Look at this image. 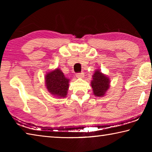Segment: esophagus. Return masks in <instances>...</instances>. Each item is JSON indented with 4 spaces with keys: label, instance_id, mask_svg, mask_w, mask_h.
<instances>
[{
    "label": "esophagus",
    "instance_id": "1",
    "mask_svg": "<svg viewBox=\"0 0 152 152\" xmlns=\"http://www.w3.org/2000/svg\"><path fill=\"white\" fill-rule=\"evenodd\" d=\"M76 76L78 78H84V74L83 72L78 73V74H76Z\"/></svg>",
    "mask_w": 152,
    "mask_h": 152
}]
</instances>
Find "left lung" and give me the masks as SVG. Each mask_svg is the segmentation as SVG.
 Here are the masks:
<instances>
[{
  "label": "left lung",
  "instance_id": "left-lung-1",
  "mask_svg": "<svg viewBox=\"0 0 152 152\" xmlns=\"http://www.w3.org/2000/svg\"><path fill=\"white\" fill-rule=\"evenodd\" d=\"M110 80L108 76L102 73L99 69H96L91 82V85L94 96L97 97L104 96L110 88Z\"/></svg>",
  "mask_w": 152,
  "mask_h": 152
}]
</instances>
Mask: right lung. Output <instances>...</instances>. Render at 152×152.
<instances>
[{
    "label": "right lung",
    "mask_w": 152,
    "mask_h": 152,
    "mask_svg": "<svg viewBox=\"0 0 152 152\" xmlns=\"http://www.w3.org/2000/svg\"><path fill=\"white\" fill-rule=\"evenodd\" d=\"M70 79L64 76L60 68L48 72L45 76V86L48 91L58 98H65L68 94Z\"/></svg>",
    "instance_id": "right-lung-1"
}]
</instances>
